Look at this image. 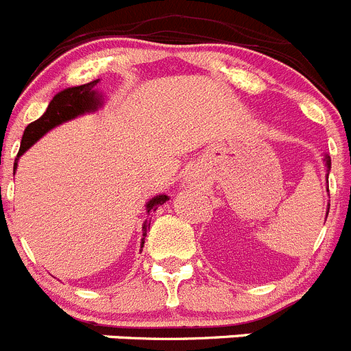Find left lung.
I'll list each match as a JSON object with an SVG mask.
<instances>
[{
    "label": "left lung",
    "instance_id": "8db88e82",
    "mask_svg": "<svg viewBox=\"0 0 351 351\" xmlns=\"http://www.w3.org/2000/svg\"><path fill=\"white\" fill-rule=\"evenodd\" d=\"M324 162H326V169H327V178H329V170H330V156H324ZM327 191H329V186H327ZM329 207L330 205H327V214H329ZM327 219V215H326Z\"/></svg>",
    "mask_w": 351,
    "mask_h": 351
}]
</instances>
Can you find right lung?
Returning a JSON list of instances; mask_svg holds the SVG:
<instances>
[{
  "label": "right lung",
  "mask_w": 351,
  "mask_h": 351,
  "mask_svg": "<svg viewBox=\"0 0 351 351\" xmlns=\"http://www.w3.org/2000/svg\"><path fill=\"white\" fill-rule=\"evenodd\" d=\"M99 83V80H94V82L85 83V85L80 86H69V88L60 90L59 94L53 95V99L48 104L47 111L38 118L36 121L29 123L24 130V136H22L21 149H19L17 160L14 163V169H17L19 158L22 154L33 146L36 141H40L41 137L50 132L51 128L59 127V125L66 123L69 120H75V118L82 117V114H86V112H94L104 104L102 101V95L99 94V90L95 88V85ZM15 173V172H14ZM169 200L167 195H156V197L151 198L146 204V212L147 215L151 212H154L160 205H163ZM147 231V219L146 223L143 224V240H141V250L144 247V237H146Z\"/></svg>",
  "instance_id": "obj_1"
}]
</instances>
